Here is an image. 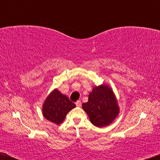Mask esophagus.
Masks as SVG:
<instances>
[{
  "mask_svg": "<svg viewBox=\"0 0 160 160\" xmlns=\"http://www.w3.org/2000/svg\"><path fill=\"white\" fill-rule=\"evenodd\" d=\"M76 106L80 107V106H81V105H82V102H81L80 100H78V101L76 102Z\"/></svg>",
  "mask_w": 160,
  "mask_h": 160,
  "instance_id": "esophagus-1",
  "label": "esophagus"
}]
</instances>
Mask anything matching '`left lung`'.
<instances>
[{
	"label": "left lung",
	"instance_id": "obj_1",
	"mask_svg": "<svg viewBox=\"0 0 160 160\" xmlns=\"http://www.w3.org/2000/svg\"><path fill=\"white\" fill-rule=\"evenodd\" d=\"M82 108L88 114L90 122L98 128L107 126L119 113L117 100L112 89L106 85L94 87L87 102Z\"/></svg>",
	"mask_w": 160,
	"mask_h": 160
}]
</instances>
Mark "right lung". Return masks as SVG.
<instances>
[{
  "mask_svg": "<svg viewBox=\"0 0 160 160\" xmlns=\"http://www.w3.org/2000/svg\"><path fill=\"white\" fill-rule=\"evenodd\" d=\"M76 105L62 95L58 89H54L48 96L43 106V114L46 119L56 124H60L65 116Z\"/></svg>",
  "mask_w": 160,
  "mask_h": 160,
  "instance_id": "1",
  "label": "right lung"
}]
</instances>
